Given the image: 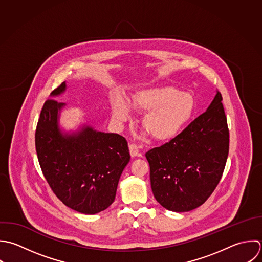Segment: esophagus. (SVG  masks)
I'll return each mask as SVG.
<instances>
[{
	"instance_id": "esophagus-1",
	"label": "esophagus",
	"mask_w": 262,
	"mask_h": 262,
	"mask_svg": "<svg viewBox=\"0 0 262 262\" xmlns=\"http://www.w3.org/2000/svg\"><path fill=\"white\" fill-rule=\"evenodd\" d=\"M129 153L132 157H136L139 155V147L136 144H129Z\"/></svg>"
}]
</instances>
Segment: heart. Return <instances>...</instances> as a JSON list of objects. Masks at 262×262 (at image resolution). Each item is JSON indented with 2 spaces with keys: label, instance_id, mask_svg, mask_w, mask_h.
<instances>
[{
  "label": "heart",
  "instance_id": "1",
  "mask_svg": "<svg viewBox=\"0 0 262 262\" xmlns=\"http://www.w3.org/2000/svg\"><path fill=\"white\" fill-rule=\"evenodd\" d=\"M130 107L140 113L144 128L157 141L174 138L191 120L195 111V99L171 85H152L139 89L132 95L130 103L121 97L112 102V115L118 122L132 118Z\"/></svg>",
  "mask_w": 262,
  "mask_h": 262
}]
</instances>
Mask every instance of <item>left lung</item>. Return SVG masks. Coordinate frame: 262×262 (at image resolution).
I'll use <instances>...</instances> for the list:
<instances>
[{
  "label": "left lung",
  "instance_id": "8db88e82",
  "mask_svg": "<svg viewBox=\"0 0 262 262\" xmlns=\"http://www.w3.org/2000/svg\"><path fill=\"white\" fill-rule=\"evenodd\" d=\"M222 94L170 142L146 153L151 188L167 210L201 206L219 185L229 155L230 136Z\"/></svg>",
  "mask_w": 262,
  "mask_h": 262
}]
</instances>
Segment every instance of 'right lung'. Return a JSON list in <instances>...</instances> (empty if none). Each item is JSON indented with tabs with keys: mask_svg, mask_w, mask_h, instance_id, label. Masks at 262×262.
<instances>
[{
	"mask_svg": "<svg viewBox=\"0 0 262 262\" xmlns=\"http://www.w3.org/2000/svg\"><path fill=\"white\" fill-rule=\"evenodd\" d=\"M62 82L42 106L35 149L42 173L56 196L69 208L96 214L114 201L120 176L129 162L126 140L84 123L76 130L60 127L65 103L53 100L66 91Z\"/></svg>",
	"mask_w": 262,
	"mask_h": 262,
	"instance_id": "right-lung-1",
	"label": "right lung"
}]
</instances>
